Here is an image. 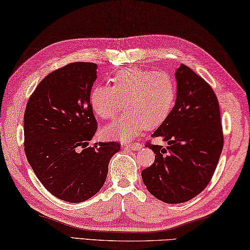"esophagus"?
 <instances>
[{"label":"esophagus","instance_id":"esophagus-1","mask_svg":"<svg viewBox=\"0 0 250 250\" xmlns=\"http://www.w3.org/2000/svg\"><path fill=\"white\" fill-rule=\"evenodd\" d=\"M143 147V145L139 144V143H135V144H125V148L127 149H130V150H139Z\"/></svg>","mask_w":250,"mask_h":250}]
</instances>
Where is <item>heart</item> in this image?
Here are the masks:
<instances>
[{
	"instance_id": "obj_1",
	"label": "heart",
	"mask_w": 250,
	"mask_h": 250,
	"mask_svg": "<svg viewBox=\"0 0 250 250\" xmlns=\"http://www.w3.org/2000/svg\"><path fill=\"white\" fill-rule=\"evenodd\" d=\"M112 83V87L96 86L90 92L92 109L103 120L114 119L124 105L128 109L105 127L104 134L112 138L130 139L144 128H157L175 101V82L164 70L124 68L114 75Z\"/></svg>"
}]
</instances>
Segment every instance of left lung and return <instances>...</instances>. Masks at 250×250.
I'll use <instances>...</instances> for the list:
<instances>
[{"mask_svg": "<svg viewBox=\"0 0 250 250\" xmlns=\"http://www.w3.org/2000/svg\"><path fill=\"white\" fill-rule=\"evenodd\" d=\"M177 97L168 116L151 137L167 147H146L155 153L154 162L141 172L147 189L167 204L194 198L210 183L223 148V131L218 98L213 89L194 70L177 68Z\"/></svg>", "mask_w": 250, "mask_h": 250, "instance_id": "left-lung-1", "label": "left lung"}]
</instances>
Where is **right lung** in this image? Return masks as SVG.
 Returning a JSON list of instances; mask_svg holds the SVG:
<instances>
[{
  "label": "right lung",
  "instance_id": "1",
  "mask_svg": "<svg viewBox=\"0 0 250 250\" xmlns=\"http://www.w3.org/2000/svg\"><path fill=\"white\" fill-rule=\"evenodd\" d=\"M95 63L74 62L44 77L23 114V146L38 180L56 198L82 202L101 189L121 143L87 147L98 124L90 103Z\"/></svg>",
  "mask_w": 250,
  "mask_h": 250
}]
</instances>
